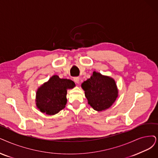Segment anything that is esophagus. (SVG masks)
<instances>
[{"label":"esophagus","instance_id":"1","mask_svg":"<svg viewBox=\"0 0 158 158\" xmlns=\"http://www.w3.org/2000/svg\"><path fill=\"white\" fill-rule=\"evenodd\" d=\"M73 80H74L75 83H77V84H78V83H79V81H80V78H79V77H74Z\"/></svg>","mask_w":158,"mask_h":158}]
</instances>
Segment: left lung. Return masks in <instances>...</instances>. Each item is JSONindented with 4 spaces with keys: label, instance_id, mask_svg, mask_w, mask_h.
Returning a JSON list of instances; mask_svg holds the SVG:
<instances>
[{
    "label": "left lung",
    "instance_id": "obj_1",
    "mask_svg": "<svg viewBox=\"0 0 158 158\" xmlns=\"http://www.w3.org/2000/svg\"><path fill=\"white\" fill-rule=\"evenodd\" d=\"M85 96L89 104L96 111H101L109 108L118 96L115 80L93 72L90 78L81 84Z\"/></svg>",
    "mask_w": 158,
    "mask_h": 158
}]
</instances>
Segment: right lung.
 Listing matches in <instances>:
<instances>
[{
	"mask_svg": "<svg viewBox=\"0 0 158 158\" xmlns=\"http://www.w3.org/2000/svg\"><path fill=\"white\" fill-rule=\"evenodd\" d=\"M75 86L74 81L61 79L54 75L40 87L36 93V105L47 115H54L65 108L67 103V89Z\"/></svg>",
	"mask_w": 158,
	"mask_h": 158,
	"instance_id": "1",
	"label": "right lung"
}]
</instances>
